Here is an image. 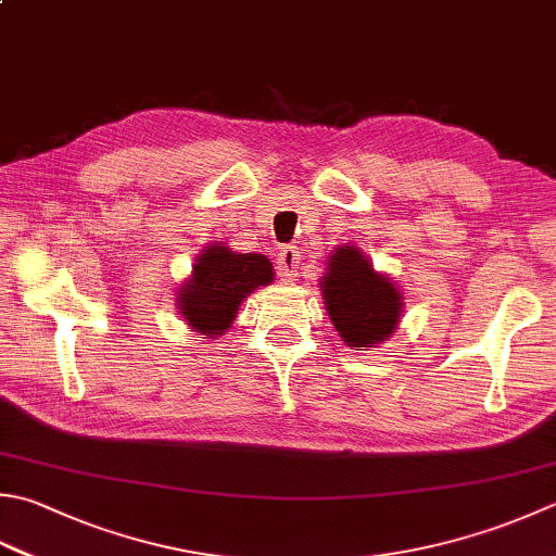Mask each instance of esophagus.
I'll use <instances>...</instances> for the list:
<instances>
[{"label":"esophagus","mask_w":556,"mask_h":556,"mask_svg":"<svg viewBox=\"0 0 556 556\" xmlns=\"http://www.w3.org/2000/svg\"><path fill=\"white\" fill-rule=\"evenodd\" d=\"M299 263H301V253L296 245H287L279 250V260H277V275L285 279V281H291L293 277H299Z\"/></svg>","instance_id":"esophagus-1"}]
</instances>
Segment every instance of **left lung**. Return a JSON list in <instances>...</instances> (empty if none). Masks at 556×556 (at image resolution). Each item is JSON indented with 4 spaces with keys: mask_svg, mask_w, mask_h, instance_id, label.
<instances>
[{
    "mask_svg": "<svg viewBox=\"0 0 556 556\" xmlns=\"http://www.w3.org/2000/svg\"><path fill=\"white\" fill-rule=\"evenodd\" d=\"M325 308L346 346H374L397 330L402 293L356 245L332 250L320 279Z\"/></svg>",
    "mask_w": 556,
    "mask_h": 556,
    "instance_id": "obj_1",
    "label": "left lung"
}]
</instances>
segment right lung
<instances>
[{
    "mask_svg": "<svg viewBox=\"0 0 556 556\" xmlns=\"http://www.w3.org/2000/svg\"><path fill=\"white\" fill-rule=\"evenodd\" d=\"M271 279L275 269L265 255L236 253L224 243H210L178 291V313L194 332L214 340L231 328L248 293L271 285Z\"/></svg>",
    "mask_w": 556,
    "mask_h": 556,
    "instance_id": "obj_1",
    "label": "right lung"
}]
</instances>
